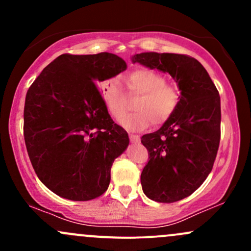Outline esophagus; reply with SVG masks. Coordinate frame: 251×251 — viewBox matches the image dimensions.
Here are the masks:
<instances>
[{"instance_id": "obj_1", "label": "esophagus", "mask_w": 251, "mask_h": 251, "mask_svg": "<svg viewBox=\"0 0 251 251\" xmlns=\"http://www.w3.org/2000/svg\"><path fill=\"white\" fill-rule=\"evenodd\" d=\"M129 140H131L132 143H139L140 138H139V135H137V134H129Z\"/></svg>"}]
</instances>
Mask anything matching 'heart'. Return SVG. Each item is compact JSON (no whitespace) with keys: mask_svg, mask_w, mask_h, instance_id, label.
I'll return each instance as SVG.
<instances>
[{"mask_svg":"<svg viewBox=\"0 0 251 251\" xmlns=\"http://www.w3.org/2000/svg\"><path fill=\"white\" fill-rule=\"evenodd\" d=\"M129 96L139 97L134 103L137 112L126 116L128 98L119 77H111L101 83V94L106 108L114 119L129 131H140L150 123L162 125L174 116L180 102V91L168 85L163 74L151 70H138L129 74L127 80Z\"/></svg>","mask_w":251,"mask_h":251,"instance_id":"obj_1","label":"heart"}]
</instances>
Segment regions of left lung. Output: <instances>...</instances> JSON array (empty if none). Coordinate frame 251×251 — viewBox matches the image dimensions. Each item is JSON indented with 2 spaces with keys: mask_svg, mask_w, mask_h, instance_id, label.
<instances>
[{
  "mask_svg": "<svg viewBox=\"0 0 251 251\" xmlns=\"http://www.w3.org/2000/svg\"><path fill=\"white\" fill-rule=\"evenodd\" d=\"M132 62L169 73L178 83L180 102L168 122L144 134L150 160L140 181L150 200L174 203L188 197L206 179L221 139V98L201 63L172 53H140Z\"/></svg>",
  "mask_w": 251,
  "mask_h": 251,
  "instance_id": "1",
  "label": "left lung"
}]
</instances>
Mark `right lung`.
Masks as SVG:
<instances>
[{
  "mask_svg": "<svg viewBox=\"0 0 251 251\" xmlns=\"http://www.w3.org/2000/svg\"><path fill=\"white\" fill-rule=\"evenodd\" d=\"M126 68L116 54H62L28 89V155L39 179L60 197L91 201L107 190L112 164L129 139L112 120L97 86Z\"/></svg>",
  "mask_w": 251,
  "mask_h": 251,
  "instance_id": "right-lung-1",
  "label": "right lung"
}]
</instances>
